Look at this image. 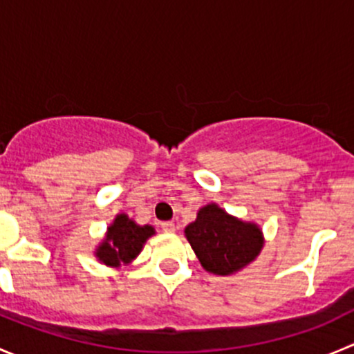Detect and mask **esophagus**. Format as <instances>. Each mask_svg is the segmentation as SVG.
Returning <instances> with one entry per match:
<instances>
[{
	"mask_svg": "<svg viewBox=\"0 0 354 354\" xmlns=\"http://www.w3.org/2000/svg\"><path fill=\"white\" fill-rule=\"evenodd\" d=\"M160 230H162L164 233H174V231H176V226H174V223H171V221H166V223H160Z\"/></svg>",
	"mask_w": 354,
	"mask_h": 354,
	"instance_id": "34e87169",
	"label": "esophagus"
}]
</instances>
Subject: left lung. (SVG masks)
<instances>
[{
    "instance_id": "left-lung-1",
    "label": "left lung",
    "mask_w": 354,
    "mask_h": 354,
    "mask_svg": "<svg viewBox=\"0 0 354 354\" xmlns=\"http://www.w3.org/2000/svg\"><path fill=\"white\" fill-rule=\"evenodd\" d=\"M185 236L203 269L216 276H230L252 263L263 246L262 230L221 209L217 203L202 207L197 219L185 227Z\"/></svg>"
}]
</instances>
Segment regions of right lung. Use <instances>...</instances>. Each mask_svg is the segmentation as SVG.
<instances>
[{"instance_id": "add662e5", "label": "right lung", "mask_w": 354, "mask_h": 354, "mask_svg": "<svg viewBox=\"0 0 354 354\" xmlns=\"http://www.w3.org/2000/svg\"><path fill=\"white\" fill-rule=\"evenodd\" d=\"M156 234V230L149 224L140 226L127 214H118L113 224L108 227L102 243L95 250L99 262L109 267L128 266L131 260L137 259L144 248L145 241Z\"/></svg>"}]
</instances>
